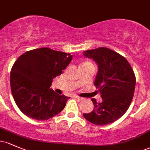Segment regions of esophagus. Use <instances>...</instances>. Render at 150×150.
<instances>
[{
    "label": "esophagus",
    "mask_w": 150,
    "mask_h": 150,
    "mask_svg": "<svg viewBox=\"0 0 150 150\" xmlns=\"http://www.w3.org/2000/svg\"><path fill=\"white\" fill-rule=\"evenodd\" d=\"M74 98H75V99H77V100H78V101H81L82 99V98L77 97V96H75V97H74Z\"/></svg>",
    "instance_id": "1"
}]
</instances>
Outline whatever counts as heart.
<instances>
[{
	"label": "heart",
	"instance_id": "heart-1",
	"mask_svg": "<svg viewBox=\"0 0 150 150\" xmlns=\"http://www.w3.org/2000/svg\"><path fill=\"white\" fill-rule=\"evenodd\" d=\"M89 63V62H85V63Z\"/></svg>",
	"mask_w": 150,
	"mask_h": 150
}]
</instances>
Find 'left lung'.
Wrapping results in <instances>:
<instances>
[{
    "instance_id": "1",
    "label": "left lung",
    "mask_w": 150,
    "mask_h": 150,
    "mask_svg": "<svg viewBox=\"0 0 150 150\" xmlns=\"http://www.w3.org/2000/svg\"><path fill=\"white\" fill-rule=\"evenodd\" d=\"M84 56L97 63L94 85L102 101L97 104L92 99L94 110L83 116L94 125L109 124L123 116L130 106L135 87V73L125 58L108 48L85 51Z\"/></svg>"
}]
</instances>
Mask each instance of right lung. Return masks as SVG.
<instances>
[{"label":"right lung","mask_w":150,"mask_h":150,"mask_svg":"<svg viewBox=\"0 0 150 150\" xmlns=\"http://www.w3.org/2000/svg\"><path fill=\"white\" fill-rule=\"evenodd\" d=\"M70 53L41 48L21 55L10 71L11 92L24 114L39 120H48L65 108L69 97L50 89L53 79L69 65Z\"/></svg>","instance_id":"obj_1"}]
</instances>
